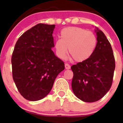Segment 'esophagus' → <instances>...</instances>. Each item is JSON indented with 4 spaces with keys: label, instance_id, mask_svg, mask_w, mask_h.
I'll return each instance as SVG.
<instances>
[{
    "label": "esophagus",
    "instance_id": "34e87169",
    "mask_svg": "<svg viewBox=\"0 0 123 123\" xmlns=\"http://www.w3.org/2000/svg\"><path fill=\"white\" fill-rule=\"evenodd\" d=\"M65 67L66 69H70V66L68 64V63H65Z\"/></svg>",
    "mask_w": 123,
    "mask_h": 123
}]
</instances>
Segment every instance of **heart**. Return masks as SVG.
I'll use <instances>...</instances> for the list:
<instances>
[{
    "mask_svg": "<svg viewBox=\"0 0 123 123\" xmlns=\"http://www.w3.org/2000/svg\"><path fill=\"white\" fill-rule=\"evenodd\" d=\"M97 45V36L92 32L75 26L63 29L61 39H57L55 42L58 57L65 58L68 48L69 54L77 62L89 58L95 51Z\"/></svg>",
    "mask_w": 123,
    "mask_h": 123,
    "instance_id": "obj_1",
    "label": "heart"
}]
</instances>
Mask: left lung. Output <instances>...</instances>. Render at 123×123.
<instances>
[{
	"instance_id": "8db88e82",
	"label": "left lung",
	"mask_w": 123,
	"mask_h": 123,
	"mask_svg": "<svg viewBox=\"0 0 123 123\" xmlns=\"http://www.w3.org/2000/svg\"><path fill=\"white\" fill-rule=\"evenodd\" d=\"M97 45L89 58L72 66V88L74 95L86 102H94L108 92L112 84L115 60L112 48L102 31L96 28Z\"/></svg>"
}]
</instances>
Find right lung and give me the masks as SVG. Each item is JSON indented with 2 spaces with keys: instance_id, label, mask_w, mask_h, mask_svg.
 I'll return each instance as SVG.
<instances>
[{
  "instance_id": "obj_1",
  "label": "right lung",
  "mask_w": 123,
  "mask_h": 123,
  "mask_svg": "<svg viewBox=\"0 0 123 123\" xmlns=\"http://www.w3.org/2000/svg\"><path fill=\"white\" fill-rule=\"evenodd\" d=\"M55 25L38 24L24 33L15 45L12 57V78L21 95L31 101L48 95L63 62L52 50Z\"/></svg>"
}]
</instances>
